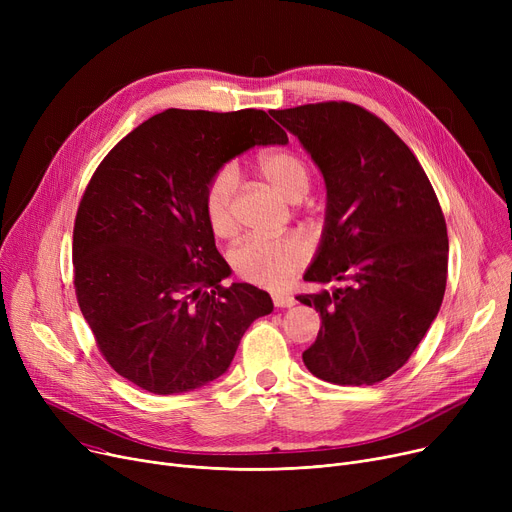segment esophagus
<instances>
[{
	"label": "esophagus",
	"mask_w": 512,
	"mask_h": 512,
	"mask_svg": "<svg viewBox=\"0 0 512 512\" xmlns=\"http://www.w3.org/2000/svg\"><path fill=\"white\" fill-rule=\"evenodd\" d=\"M272 299H274V305L276 307H292L294 303V297H290V294H280V292H276V294H272Z\"/></svg>",
	"instance_id": "34e87169"
}]
</instances>
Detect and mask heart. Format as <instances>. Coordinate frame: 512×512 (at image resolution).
<instances>
[{
    "label": "heart",
    "instance_id": "b5f03b06",
    "mask_svg": "<svg viewBox=\"0 0 512 512\" xmlns=\"http://www.w3.org/2000/svg\"><path fill=\"white\" fill-rule=\"evenodd\" d=\"M259 174L288 201H301L311 188V172L305 161L292 151H272L259 159ZM238 191V170L232 164L215 172L203 193V213L215 236H230L236 230L234 201ZM311 247L301 234L278 238L249 236L232 249L234 272L247 282L278 288L309 261Z\"/></svg>",
    "mask_w": 512,
    "mask_h": 512
}]
</instances>
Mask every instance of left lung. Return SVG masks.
Listing matches in <instances>:
<instances>
[{"label":"left lung","mask_w":512,"mask_h":512,"mask_svg":"<svg viewBox=\"0 0 512 512\" xmlns=\"http://www.w3.org/2000/svg\"><path fill=\"white\" fill-rule=\"evenodd\" d=\"M324 174L328 203L299 294L321 317L303 353L315 378L378 384L409 361L436 319L448 274L444 213L413 151L361 105L326 101L270 112Z\"/></svg>","instance_id":"obj_1"}]
</instances>
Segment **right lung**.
I'll list each match as a JSON object with an SVG mask.
<instances>
[{"label": "right lung", "mask_w": 512, "mask_h": 512, "mask_svg": "<svg viewBox=\"0 0 512 512\" xmlns=\"http://www.w3.org/2000/svg\"><path fill=\"white\" fill-rule=\"evenodd\" d=\"M286 143L263 110H166L95 170L74 222V288L101 355L134 386H207L253 321L272 313L265 290L222 286L232 270L215 249L203 193L232 157Z\"/></svg>", "instance_id": "right-lung-1"}]
</instances>
